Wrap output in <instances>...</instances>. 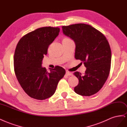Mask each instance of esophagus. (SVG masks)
Returning <instances> with one entry per match:
<instances>
[{"instance_id":"esophagus-1","label":"esophagus","mask_w":127,"mask_h":127,"mask_svg":"<svg viewBox=\"0 0 127 127\" xmlns=\"http://www.w3.org/2000/svg\"><path fill=\"white\" fill-rule=\"evenodd\" d=\"M66 74L68 76H71L73 75V73L72 72H68V71H66Z\"/></svg>"}]
</instances>
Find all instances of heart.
<instances>
[{"label":"heart","instance_id":"b5f03b06","mask_svg":"<svg viewBox=\"0 0 127 127\" xmlns=\"http://www.w3.org/2000/svg\"><path fill=\"white\" fill-rule=\"evenodd\" d=\"M68 39H69V38H67V37H65V38H63V40H68Z\"/></svg>","mask_w":127,"mask_h":127}]
</instances>
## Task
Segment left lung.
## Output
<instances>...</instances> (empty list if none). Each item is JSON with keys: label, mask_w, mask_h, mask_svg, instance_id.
Listing matches in <instances>:
<instances>
[{"label": "left lung", "mask_w": 127, "mask_h": 127, "mask_svg": "<svg viewBox=\"0 0 127 127\" xmlns=\"http://www.w3.org/2000/svg\"><path fill=\"white\" fill-rule=\"evenodd\" d=\"M62 30L64 34L74 40L75 58L81 60L87 67L84 75L79 72L74 73L79 79L74 91L82 96L95 95L103 87L109 75L111 52L108 40L100 31L85 24L63 26Z\"/></svg>", "instance_id": "left-lung-1"}]
</instances>
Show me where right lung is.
I'll return each instance as SVG.
<instances>
[{
	"label": "right lung",
	"mask_w": 127,
	"mask_h": 127,
	"mask_svg": "<svg viewBox=\"0 0 127 127\" xmlns=\"http://www.w3.org/2000/svg\"><path fill=\"white\" fill-rule=\"evenodd\" d=\"M59 27H44L24 35L15 49V75L24 91L35 99L43 100L54 95L65 70L57 66L48 72L42 67L44 55L50 45L59 35Z\"/></svg>",
	"instance_id": "right-lung-1"
}]
</instances>
